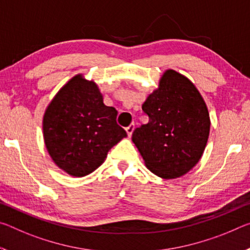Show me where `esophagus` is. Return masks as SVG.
I'll use <instances>...</instances> for the list:
<instances>
[{"mask_svg": "<svg viewBox=\"0 0 250 250\" xmlns=\"http://www.w3.org/2000/svg\"><path fill=\"white\" fill-rule=\"evenodd\" d=\"M133 130H134V125H133V124L130 125L129 126H126L125 131H126V134H128V137H131Z\"/></svg>", "mask_w": 250, "mask_h": 250, "instance_id": "34e87169", "label": "esophagus"}]
</instances>
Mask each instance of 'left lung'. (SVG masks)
<instances>
[{
    "label": "left lung",
    "instance_id": "obj_1",
    "mask_svg": "<svg viewBox=\"0 0 250 250\" xmlns=\"http://www.w3.org/2000/svg\"><path fill=\"white\" fill-rule=\"evenodd\" d=\"M149 122L132 133L146 167L164 179L189 172L200 160L210 118L195 84L175 70L165 71L158 88L142 104Z\"/></svg>",
    "mask_w": 250,
    "mask_h": 250
}]
</instances>
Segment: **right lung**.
<instances>
[{
    "instance_id": "1",
    "label": "right lung",
    "mask_w": 250,
    "mask_h": 250,
    "mask_svg": "<svg viewBox=\"0 0 250 250\" xmlns=\"http://www.w3.org/2000/svg\"><path fill=\"white\" fill-rule=\"evenodd\" d=\"M118 111L104 104L97 83L77 74L65 83L43 116V138L54 164L84 177L104 164L109 150L126 137Z\"/></svg>"
}]
</instances>
